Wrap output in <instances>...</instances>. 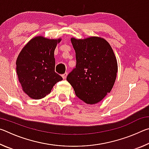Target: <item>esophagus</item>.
Returning <instances> with one entry per match:
<instances>
[{"label": "esophagus", "mask_w": 149, "mask_h": 149, "mask_svg": "<svg viewBox=\"0 0 149 149\" xmlns=\"http://www.w3.org/2000/svg\"><path fill=\"white\" fill-rule=\"evenodd\" d=\"M67 75H68V73L67 72H65V73H64V74H62V78L64 79H65V78H66V77H67Z\"/></svg>", "instance_id": "obj_1"}]
</instances>
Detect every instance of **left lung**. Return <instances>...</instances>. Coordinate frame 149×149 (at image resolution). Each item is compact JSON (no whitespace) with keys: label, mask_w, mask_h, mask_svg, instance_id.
<instances>
[{"label":"left lung","mask_w":149,"mask_h":149,"mask_svg":"<svg viewBox=\"0 0 149 149\" xmlns=\"http://www.w3.org/2000/svg\"><path fill=\"white\" fill-rule=\"evenodd\" d=\"M71 42L76 65L66 79L79 99L87 104H96L114 86L118 72L116 58L110 44L100 37L72 38Z\"/></svg>","instance_id":"1"}]
</instances>
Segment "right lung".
<instances>
[{"mask_svg": "<svg viewBox=\"0 0 149 149\" xmlns=\"http://www.w3.org/2000/svg\"><path fill=\"white\" fill-rule=\"evenodd\" d=\"M61 39L37 36L30 40L16 60L18 80L26 94L41 99L49 94L54 85L62 80L54 72V50Z\"/></svg>", "mask_w": 149, "mask_h": 149, "instance_id": "add662e5", "label": "right lung"}]
</instances>
